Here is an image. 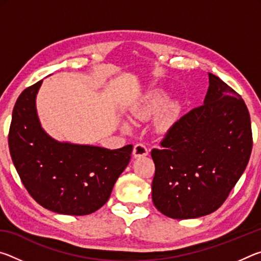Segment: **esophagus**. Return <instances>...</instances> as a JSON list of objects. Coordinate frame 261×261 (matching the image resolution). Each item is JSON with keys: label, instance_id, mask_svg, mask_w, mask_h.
I'll list each match as a JSON object with an SVG mask.
<instances>
[{"label": "esophagus", "instance_id": "obj_1", "mask_svg": "<svg viewBox=\"0 0 261 261\" xmlns=\"http://www.w3.org/2000/svg\"><path fill=\"white\" fill-rule=\"evenodd\" d=\"M132 154H134L135 158L145 156V155H147V154H148V149H147L146 146H145L144 144L138 143V144L135 145L134 152H132Z\"/></svg>", "mask_w": 261, "mask_h": 261}]
</instances>
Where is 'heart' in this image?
Returning a JSON list of instances; mask_svg holds the SVG:
<instances>
[{"label": "heart", "mask_w": 261, "mask_h": 261, "mask_svg": "<svg viewBox=\"0 0 261 261\" xmlns=\"http://www.w3.org/2000/svg\"><path fill=\"white\" fill-rule=\"evenodd\" d=\"M160 111L162 113L158 116V126L166 129L177 116L178 106L175 102H168L167 93L161 90L148 92L132 109L135 116L140 120H146Z\"/></svg>", "instance_id": "b5f03b06"}]
</instances>
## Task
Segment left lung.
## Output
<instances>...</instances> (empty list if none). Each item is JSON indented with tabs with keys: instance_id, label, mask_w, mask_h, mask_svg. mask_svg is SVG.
I'll use <instances>...</instances> for the list:
<instances>
[{
	"instance_id": "1",
	"label": "left lung",
	"mask_w": 261,
	"mask_h": 261,
	"mask_svg": "<svg viewBox=\"0 0 261 261\" xmlns=\"http://www.w3.org/2000/svg\"><path fill=\"white\" fill-rule=\"evenodd\" d=\"M204 105L175 122L153 148L152 199L171 219L213 213L227 199L252 151L250 114L241 95L208 73Z\"/></svg>"
}]
</instances>
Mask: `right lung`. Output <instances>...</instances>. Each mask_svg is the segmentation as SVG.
<instances>
[{
    "mask_svg": "<svg viewBox=\"0 0 261 261\" xmlns=\"http://www.w3.org/2000/svg\"><path fill=\"white\" fill-rule=\"evenodd\" d=\"M41 84L25 88L16 101L9 130L12 162L39 205L59 214H91L109 199L134 147L108 149L53 139L41 127L35 108Z\"/></svg>",
    "mask_w": 261,
    "mask_h": 261,
    "instance_id": "right-lung-1",
    "label": "right lung"
}]
</instances>
